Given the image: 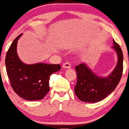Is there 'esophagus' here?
<instances>
[{
  "label": "esophagus",
  "instance_id": "1",
  "mask_svg": "<svg viewBox=\"0 0 129 129\" xmlns=\"http://www.w3.org/2000/svg\"><path fill=\"white\" fill-rule=\"evenodd\" d=\"M62 67L63 68H64V69H70L71 64L69 62H65L63 63Z\"/></svg>",
  "mask_w": 129,
  "mask_h": 129
}]
</instances>
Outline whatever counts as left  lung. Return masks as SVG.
<instances>
[{"mask_svg": "<svg viewBox=\"0 0 129 129\" xmlns=\"http://www.w3.org/2000/svg\"><path fill=\"white\" fill-rule=\"evenodd\" d=\"M112 48L116 51L118 63L106 78L96 75L85 63L75 67L77 83L75 93L79 100L87 103H97L110 94L119 84L123 71V54L120 46L113 40Z\"/></svg>", "mask_w": 129, "mask_h": 129, "instance_id": "8db88e82", "label": "left lung"}]
</instances>
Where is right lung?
Masks as SVG:
<instances>
[{
    "instance_id": "add662e5",
    "label": "right lung",
    "mask_w": 129,
    "mask_h": 129,
    "mask_svg": "<svg viewBox=\"0 0 129 129\" xmlns=\"http://www.w3.org/2000/svg\"><path fill=\"white\" fill-rule=\"evenodd\" d=\"M19 35L14 40L5 57L7 73L10 84L16 94L28 101L42 100L50 90L49 81L53 73L60 70V64L22 62L17 53Z\"/></svg>"
}]
</instances>
